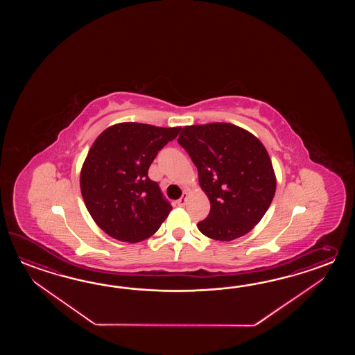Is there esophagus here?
Masks as SVG:
<instances>
[{
    "instance_id": "esophagus-1",
    "label": "esophagus",
    "mask_w": 355,
    "mask_h": 355,
    "mask_svg": "<svg viewBox=\"0 0 355 355\" xmlns=\"http://www.w3.org/2000/svg\"><path fill=\"white\" fill-rule=\"evenodd\" d=\"M187 202H188V193H184L180 199L178 200V205H179V207H184V205L187 204Z\"/></svg>"
}]
</instances>
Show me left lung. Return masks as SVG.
Instances as JSON below:
<instances>
[{"mask_svg": "<svg viewBox=\"0 0 355 355\" xmlns=\"http://www.w3.org/2000/svg\"><path fill=\"white\" fill-rule=\"evenodd\" d=\"M178 142L194 162L211 202L208 217L196 225L199 231L219 241L250 232L264 217L277 188L264 144L230 123L184 127Z\"/></svg>", "mask_w": 355, "mask_h": 355, "instance_id": "8db88e82", "label": "left lung"}]
</instances>
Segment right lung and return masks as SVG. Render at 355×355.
I'll list each match as a JSON object with an SVG mask.
<instances>
[{
    "mask_svg": "<svg viewBox=\"0 0 355 355\" xmlns=\"http://www.w3.org/2000/svg\"><path fill=\"white\" fill-rule=\"evenodd\" d=\"M180 127L119 123L105 129L83 162L80 187L95 223L119 241H142L159 230L173 209L148 168Z\"/></svg>",
    "mask_w": 355,
    "mask_h": 355,
    "instance_id": "right-lung-1",
    "label": "right lung"
}]
</instances>
